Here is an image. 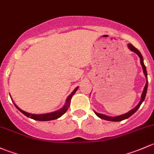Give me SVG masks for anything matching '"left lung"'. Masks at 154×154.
Listing matches in <instances>:
<instances>
[{
  "label": "left lung",
  "instance_id": "left-lung-1",
  "mask_svg": "<svg viewBox=\"0 0 154 154\" xmlns=\"http://www.w3.org/2000/svg\"><path fill=\"white\" fill-rule=\"evenodd\" d=\"M128 47H129V49L131 50V51L134 52V53L137 54V55H139V58H140L141 65H142V66L144 74H145V77H146V79H147L146 85H145V88H144L143 92H142V97H141V101H140V102L139 103V104H138V105L135 107V108H134L133 110H131L130 112H127V113L123 114V115H121V116H115V117L107 116H106V115H103V114H100V113H99V112H96L94 111L95 113H96V115L98 116L99 118L102 119L107 120V121H111V122H120V121H122V120H124V119H126L129 118L130 116H132L133 114H134V112H135L136 110L139 109V107H140V105L142 104V103L143 102L144 100H145V96H146V93H147V89H148V73H147L146 67H145V64H144V62H143V57H142V54L140 53V52H139V50L136 48V47H134L131 44H128Z\"/></svg>",
  "mask_w": 154,
  "mask_h": 154
}]
</instances>
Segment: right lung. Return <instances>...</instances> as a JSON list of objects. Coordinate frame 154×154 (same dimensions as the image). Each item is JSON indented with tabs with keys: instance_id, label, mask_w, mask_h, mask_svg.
Listing matches in <instances>:
<instances>
[{
	"instance_id": "1",
	"label": "right lung",
	"mask_w": 154,
	"mask_h": 154,
	"mask_svg": "<svg viewBox=\"0 0 154 154\" xmlns=\"http://www.w3.org/2000/svg\"><path fill=\"white\" fill-rule=\"evenodd\" d=\"M77 90H78V87L75 89V90H73V91H72V93H71V94L69 95V96H68L67 99H66V104L64 106V107H62V108L61 109V110H57V111H55V112H50V113L40 114V115L31 114V113H29V112H26L23 111V110H20V109L19 108V107H17V106L15 105V104H15V107H16L17 108H18V110L22 112V113L24 114L26 116L29 117V118L32 119H34V120H37V121H50V120L56 119L59 118V117H61V116L64 115V114L65 113V112H66V110H68V107H69V104H70L71 98H72V96H73L74 94H75V93L76 92Z\"/></svg>"
}]
</instances>
